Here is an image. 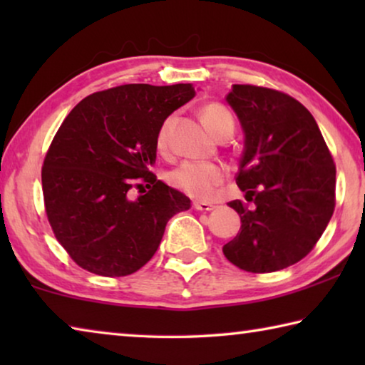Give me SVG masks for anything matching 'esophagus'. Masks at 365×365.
Here are the masks:
<instances>
[{"mask_svg":"<svg viewBox=\"0 0 365 365\" xmlns=\"http://www.w3.org/2000/svg\"><path fill=\"white\" fill-rule=\"evenodd\" d=\"M193 207L196 209V211H205L206 212V211H212L215 206L211 205V202H206V201H195Z\"/></svg>","mask_w":365,"mask_h":365,"instance_id":"34e87169","label":"esophagus"}]
</instances>
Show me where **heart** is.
I'll use <instances>...</instances> for the list:
<instances>
[{"instance_id": "obj_1", "label": "heart", "mask_w": 365, "mask_h": 365, "mask_svg": "<svg viewBox=\"0 0 365 365\" xmlns=\"http://www.w3.org/2000/svg\"><path fill=\"white\" fill-rule=\"evenodd\" d=\"M201 117L215 137L227 130L233 132L235 123L230 110L219 103L206 104L201 109ZM172 128H174V117L170 115L160 123L156 135V146L160 153H169L170 150ZM168 178L175 188L185 191L187 195L197 200H207L214 195V190L225 180V169L214 163L185 160L169 172Z\"/></svg>"}]
</instances>
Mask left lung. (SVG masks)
<instances>
[{
  "mask_svg": "<svg viewBox=\"0 0 365 365\" xmlns=\"http://www.w3.org/2000/svg\"><path fill=\"white\" fill-rule=\"evenodd\" d=\"M227 101L245 132L235 177L245 191L228 202L242 228L225 257L252 274L293 265L312 251L335 211L336 168L312 114L287 93L233 85Z\"/></svg>",
  "mask_w": 365,
  "mask_h": 365,
  "instance_id": "1",
  "label": "left lung"
}]
</instances>
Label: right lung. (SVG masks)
Listing matches in <instances>:
<instances>
[{
  "mask_svg": "<svg viewBox=\"0 0 365 365\" xmlns=\"http://www.w3.org/2000/svg\"><path fill=\"white\" fill-rule=\"evenodd\" d=\"M193 96L190 83L120 85L86 96L61 123L43 160V200L54 237L82 269L133 274L158 251L172 215L191 207L151 168L160 123Z\"/></svg>",
  "mask_w": 365,
  "mask_h": 365,
  "instance_id": "1",
  "label": "right lung"
}]
</instances>
